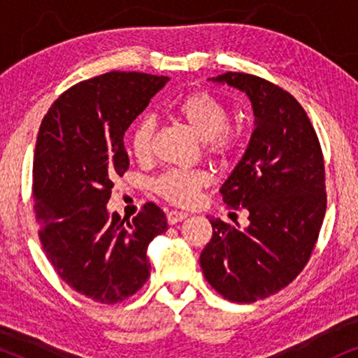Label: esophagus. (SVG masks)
Here are the masks:
<instances>
[{"instance_id":"1","label":"esophagus","mask_w":358,"mask_h":358,"mask_svg":"<svg viewBox=\"0 0 358 358\" xmlns=\"http://www.w3.org/2000/svg\"><path fill=\"white\" fill-rule=\"evenodd\" d=\"M187 217H189V213L179 212V210H171V212H168V223L176 224V223L182 222V220H185Z\"/></svg>"}]
</instances>
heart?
Instances as JSON below:
<instances>
[{
  "label": "heart",
  "instance_id": "b5f03b06",
  "mask_svg": "<svg viewBox=\"0 0 358 358\" xmlns=\"http://www.w3.org/2000/svg\"><path fill=\"white\" fill-rule=\"evenodd\" d=\"M174 114L187 124L200 138L205 150L215 158H228L241 148L244 131L239 125L229 124V110L218 97L205 91L190 92L173 107ZM153 117L145 115L130 130V150L136 159H146L151 155L155 136ZM208 184L203 171L171 169L161 174L155 182V190L161 197L178 205H190L199 192Z\"/></svg>",
  "mask_w": 358,
  "mask_h": 358
}]
</instances>
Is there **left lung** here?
Returning a JSON list of instances; mask_svg holds the SVG:
<instances>
[{
    "instance_id": "obj_1",
    "label": "left lung",
    "mask_w": 358,
    "mask_h": 358,
    "mask_svg": "<svg viewBox=\"0 0 358 358\" xmlns=\"http://www.w3.org/2000/svg\"><path fill=\"white\" fill-rule=\"evenodd\" d=\"M210 80L246 92L256 129L220 189L227 208L249 212V227L239 231L210 220L213 233L200 266L223 298L254 303L285 288L310 261L326 213L324 158L310 117L290 92L248 73Z\"/></svg>"
}]
</instances>
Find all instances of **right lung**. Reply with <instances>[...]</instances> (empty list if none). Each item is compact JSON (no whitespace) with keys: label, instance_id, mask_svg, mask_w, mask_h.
<instances>
[{"label":"right lung","instance_id":"right-lung-1","mask_svg":"<svg viewBox=\"0 0 358 358\" xmlns=\"http://www.w3.org/2000/svg\"><path fill=\"white\" fill-rule=\"evenodd\" d=\"M168 76L110 71L66 90L38 129L32 197L38 239L55 272L92 301L114 305L150 277L146 249L168 229L158 205L136 217L107 213L115 179L129 169L124 135Z\"/></svg>","mask_w":358,"mask_h":358}]
</instances>
